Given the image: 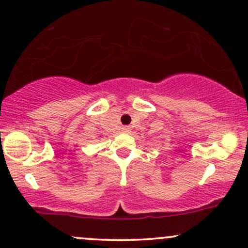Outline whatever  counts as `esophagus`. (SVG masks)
I'll return each instance as SVG.
<instances>
[{
	"label": "esophagus",
	"mask_w": 248,
	"mask_h": 248,
	"mask_svg": "<svg viewBox=\"0 0 248 248\" xmlns=\"http://www.w3.org/2000/svg\"><path fill=\"white\" fill-rule=\"evenodd\" d=\"M131 131V129L129 126H124V127H122V132H124V133H129Z\"/></svg>",
	"instance_id": "obj_1"
}]
</instances>
